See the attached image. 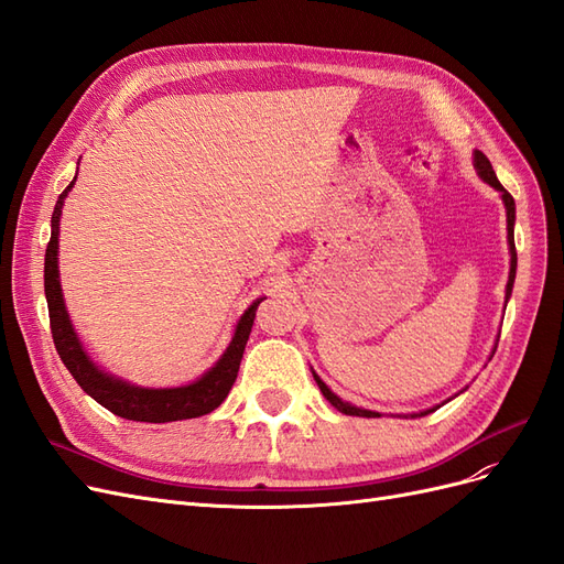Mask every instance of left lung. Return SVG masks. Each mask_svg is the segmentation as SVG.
Segmentation results:
<instances>
[{
	"instance_id": "1",
	"label": "left lung",
	"mask_w": 564,
	"mask_h": 564,
	"mask_svg": "<svg viewBox=\"0 0 564 564\" xmlns=\"http://www.w3.org/2000/svg\"><path fill=\"white\" fill-rule=\"evenodd\" d=\"M473 164H475V169H477V176H480L485 183H489V185L494 187V191H499V193H501V199H503V204H506V216H508V218H506V220H508V247H510V272H508V284H506V299H510V292H513V282H516V268H518L516 237H513V226H516V199H513V195H510V193L506 191V187L499 183L497 174H494V169H491V162L485 158V152L475 150ZM313 377H315V381H317V386H319V390H322V395L327 398V400L338 409L340 414H348V416H367V419L381 416L379 412H369V409H362V406H355V404L344 402L338 395H334V392L327 388V383H324L315 371H313ZM435 409H437V406L425 409V412L412 414V416H425V414L435 412Z\"/></svg>"
}]
</instances>
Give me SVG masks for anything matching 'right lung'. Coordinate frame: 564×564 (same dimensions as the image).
Returning a JSON list of instances; mask_svg holds the SVG:
<instances>
[{
	"instance_id": "right-lung-1",
	"label": "right lung",
	"mask_w": 564,
	"mask_h": 564,
	"mask_svg": "<svg viewBox=\"0 0 564 564\" xmlns=\"http://www.w3.org/2000/svg\"><path fill=\"white\" fill-rule=\"evenodd\" d=\"M73 183L61 193L54 216H51V240L46 245L44 256V294L48 303V319H51V336H54L56 350L61 355L63 365L73 373V379L79 388L91 395L98 404L110 409L112 414L129 419V421H145V423H169V421H183V419H197L214 412V409L228 398V392L240 371V362L245 355V346L251 334V324L256 317L259 301H253L245 315L240 317L235 327V336L220 360L204 373L202 379L181 386V388H141L131 386L122 379L98 369L91 357L84 352L79 338L73 329V322L67 317L61 280H58V226H61V209L63 199L70 193Z\"/></svg>"
}]
</instances>
